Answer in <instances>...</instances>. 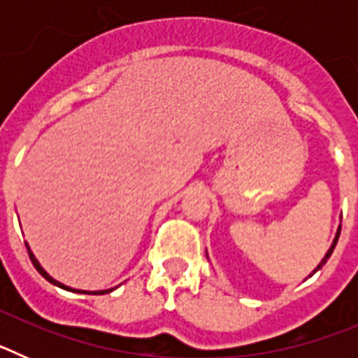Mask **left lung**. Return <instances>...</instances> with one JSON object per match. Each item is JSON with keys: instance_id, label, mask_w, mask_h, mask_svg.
<instances>
[{"instance_id": "8db88e82", "label": "left lung", "mask_w": 358, "mask_h": 358, "mask_svg": "<svg viewBox=\"0 0 358 358\" xmlns=\"http://www.w3.org/2000/svg\"><path fill=\"white\" fill-rule=\"evenodd\" d=\"M339 235H341V227H339V231H337V236H335L334 243H331V248H330V249H328L327 256H324V258H322V262H321V264H319V265H317V267H315V268H314V273H317L319 268H321V267H322V265L327 264V260H328V258H330V256H331V252H334L335 245H337V240H339ZM314 273H312V274H314ZM312 274H310V276H312Z\"/></svg>"}]
</instances>
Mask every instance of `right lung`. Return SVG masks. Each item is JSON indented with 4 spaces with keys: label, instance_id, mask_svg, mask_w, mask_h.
<instances>
[{
    "label": "right lung",
    "instance_id": "obj_1",
    "mask_svg": "<svg viewBox=\"0 0 358 358\" xmlns=\"http://www.w3.org/2000/svg\"><path fill=\"white\" fill-rule=\"evenodd\" d=\"M27 249H28V256H30V260H31V264H34V267H36L37 271H39V274H41V276L44 278V280H48L50 283H53V285L61 287V289H64V290H73V292H82V294H94V296H98V294H106V292H109V290H98V292H85V290H75V289H69V287L62 285V283H59V281H55V280H53V278L50 276V274L46 273V271H44L43 267H41V265H39V262L36 260V256L31 255V251H30V248H28V245H27Z\"/></svg>",
    "mask_w": 358,
    "mask_h": 358
}]
</instances>
